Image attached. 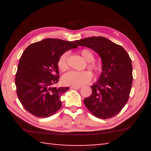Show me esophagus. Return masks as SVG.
<instances>
[{
	"mask_svg": "<svg viewBox=\"0 0 151 151\" xmlns=\"http://www.w3.org/2000/svg\"><path fill=\"white\" fill-rule=\"evenodd\" d=\"M70 88L73 89H80L81 86H70Z\"/></svg>",
	"mask_w": 151,
	"mask_h": 151,
	"instance_id": "1",
	"label": "esophagus"
}]
</instances>
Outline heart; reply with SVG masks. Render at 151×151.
<instances>
[{"instance_id": "b5f03b06", "label": "heart", "mask_w": 151, "mask_h": 151, "mask_svg": "<svg viewBox=\"0 0 151 151\" xmlns=\"http://www.w3.org/2000/svg\"><path fill=\"white\" fill-rule=\"evenodd\" d=\"M81 54L86 62L90 63L88 67L93 70L96 75L100 74L102 71V65L100 63L93 62L94 56L92 51L88 49H83ZM68 53L65 52L61 55L58 58L57 66L60 71H65L68 68ZM93 78L92 74L87 70L84 71H70L62 77V82L64 85L71 86H81L86 85L91 81Z\"/></svg>"}]
</instances>
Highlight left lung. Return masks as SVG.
Returning a JSON list of instances; mask_svg holds the SVG:
<instances>
[{
    "mask_svg": "<svg viewBox=\"0 0 151 151\" xmlns=\"http://www.w3.org/2000/svg\"><path fill=\"white\" fill-rule=\"evenodd\" d=\"M75 42L98 53L103 64L100 77L91 86V95L84 99V103L97 118H112L121 111L129 99L132 82L131 58L121 46L103 37Z\"/></svg>",
    "mask_w": 151,
    "mask_h": 151,
    "instance_id": "1",
    "label": "left lung"
}]
</instances>
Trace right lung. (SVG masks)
Masks as SVG:
<instances>
[{"label": "right lung", "instance_id": "right-lung-1", "mask_svg": "<svg viewBox=\"0 0 151 151\" xmlns=\"http://www.w3.org/2000/svg\"><path fill=\"white\" fill-rule=\"evenodd\" d=\"M77 47L73 42L45 39L24 50L18 65L15 85L20 102L30 114L46 118L60 109V96L69 88L54 86L59 79L57 62L63 53Z\"/></svg>", "mask_w": 151, "mask_h": 151}]
</instances>
